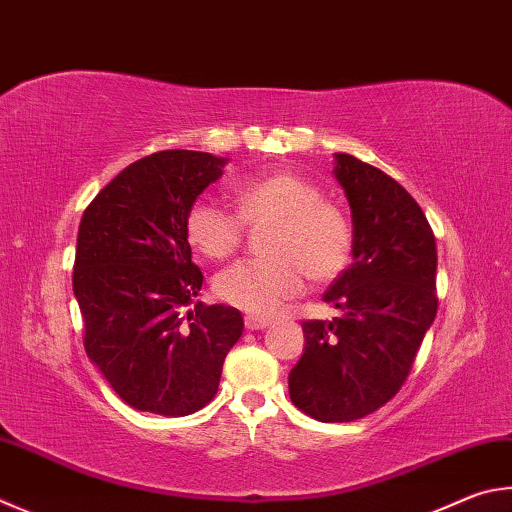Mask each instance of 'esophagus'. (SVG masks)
<instances>
[{"label":"esophagus","instance_id":"obj_1","mask_svg":"<svg viewBox=\"0 0 512 512\" xmlns=\"http://www.w3.org/2000/svg\"><path fill=\"white\" fill-rule=\"evenodd\" d=\"M244 324H246V329H250V331H257V329H266L268 324H271V320L268 318H259V315H246L244 318Z\"/></svg>","mask_w":512,"mask_h":512}]
</instances>
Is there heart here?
I'll return each instance as SVG.
<instances>
[{
	"label": "heart",
	"instance_id": "1",
	"mask_svg": "<svg viewBox=\"0 0 512 512\" xmlns=\"http://www.w3.org/2000/svg\"><path fill=\"white\" fill-rule=\"evenodd\" d=\"M237 212L197 199L185 215V237L199 255L226 259L244 239V224L273 221L264 239L266 259L239 262L215 277L221 302L255 315H273L300 295L306 277L331 282L349 266L353 228L318 185L293 172L248 176L232 185Z\"/></svg>",
	"mask_w": 512,
	"mask_h": 512
}]
</instances>
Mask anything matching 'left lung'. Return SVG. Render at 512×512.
I'll return each instance as SVG.
<instances>
[{
  "label": "left lung",
  "instance_id": "obj_1",
  "mask_svg": "<svg viewBox=\"0 0 512 512\" xmlns=\"http://www.w3.org/2000/svg\"><path fill=\"white\" fill-rule=\"evenodd\" d=\"M353 221V262L324 293L338 318L302 322L306 347L288 374L295 407L349 423L398 394L436 318V244L401 183L351 154L333 167Z\"/></svg>",
  "mask_w": 512,
  "mask_h": 512
}]
</instances>
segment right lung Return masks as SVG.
Returning a JSON list of instances; mask_svg holds the SVG:
<instances>
[{
	"instance_id": "1",
	"label": "right lung",
	"mask_w": 512,
	"mask_h": 512,
	"mask_svg": "<svg viewBox=\"0 0 512 512\" xmlns=\"http://www.w3.org/2000/svg\"><path fill=\"white\" fill-rule=\"evenodd\" d=\"M224 165L208 152L150 154L109 181L80 219L73 295L85 351L134 410L185 416L206 407L244 331L232 306L185 311L203 284L185 215Z\"/></svg>"
}]
</instances>
